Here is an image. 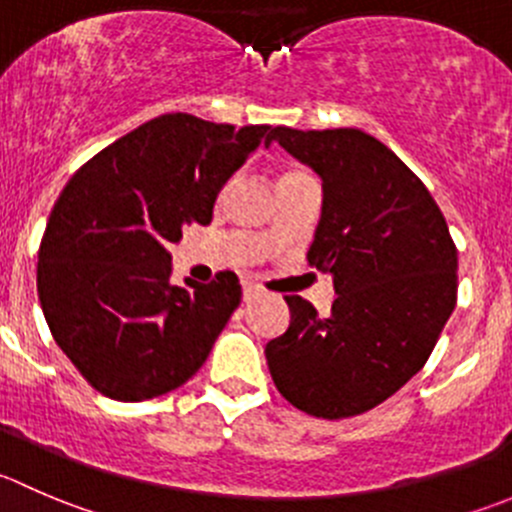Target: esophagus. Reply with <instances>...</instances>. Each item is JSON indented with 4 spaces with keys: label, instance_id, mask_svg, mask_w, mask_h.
<instances>
[{
    "label": "esophagus",
    "instance_id": "34e87169",
    "mask_svg": "<svg viewBox=\"0 0 512 512\" xmlns=\"http://www.w3.org/2000/svg\"><path fill=\"white\" fill-rule=\"evenodd\" d=\"M260 295H262V290H260V285H255V282H245V285H242V297H245V302L255 300V297H260Z\"/></svg>",
    "mask_w": 512,
    "mask_h": 512
}]
</instances>
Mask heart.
<instances>
[{"label":"heart","mask_w":512,"mask_h":512,"mask_svg":"<svg viewBox=\"0 0 512 512\" xmlns=\"http://www.w3.org/2000/svg\"><path fill=\"white\" fill-rule=\"evenodd\" d=\"M295 175H305V172H295V170H292V172H285V175H282V177H295ZM282 177H280V180H282ZM262 240H265V237H262Z\"/></svg>","instance_id":"1"}]
</instances>
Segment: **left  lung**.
I'll use <instances>...</instances> for the list:
<instances>
[{
    "instance_id": "obj_1",
    "label": "left lung",
    "mask_w": 512,
    "mask_h": 512,
    "mask_svg": "<svg viewBox=\"0 0 512 512\" xmlns=\"http://www.w3.org/2000/svg\"><path fill=\"white\" fill-rule=\"evenodd\" d=\"M270 142L322 177L307 265L330 272L337 297L320 317L287 295L290 327L267 342V365L297 410L352 418L428 362L458 302V247L428 187L367 132L275 127Z\"/></svg>"
}]
</instances>
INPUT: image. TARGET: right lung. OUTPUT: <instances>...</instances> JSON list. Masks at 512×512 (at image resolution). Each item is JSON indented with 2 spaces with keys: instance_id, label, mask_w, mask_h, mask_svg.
Masks as SVG:
<instances>
[{
  "instance_id": "obj_1",
  "label": "right lung",
  "mask_w": 512,
  "mask_h": 512,
  "mask_svg": "<svg viewBox=\"0 0 512 512\" xmlns=\"http://www.w3.org/2000/svg\"><path fill=\"white\" fill-rule=\"evenodd\" d=\"M270 132L175 112L84 162L47 220L37 292L49 332L97 393L150 400L202 367L242 300L235 272L170 282L167 245L210 225L220 187Z\"/></svg>"
}]
</instances>
